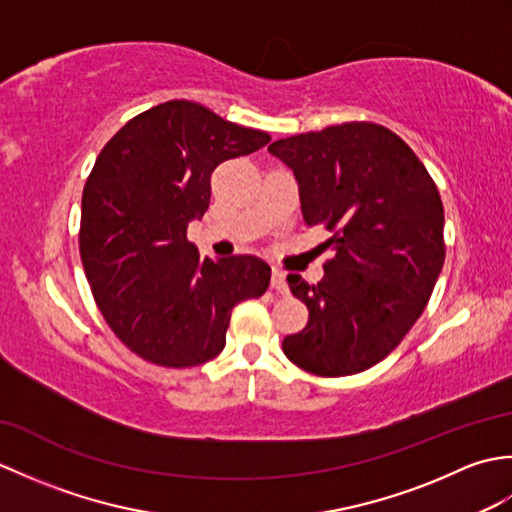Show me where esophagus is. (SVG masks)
<instances>
[{
	"label": "esophagus",
	"mask_w": 512,
	"mask_h": 512,
	"mask_svg": "<svg viewBox=\"0 0 512 512\" xmlns=\"http://www.w3.org/2000/svg\"><path fill=\"white\" fill-rule=\"evenodd\" d=\"M270 288L281 292V295H286L288 284H286V273H284V270H279V268L273 270V277H270Z\"/></svg>",
	"instance_id": "esophagus-1"
}]
</instances>
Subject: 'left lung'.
I'll use <instances>...</instances> for the list:
<instances>
[{
	"label": "left lung",
	"instance_id": "obj_1",
	"mask_svg": "<svg viewBox=\"0 0 512 512\" xmlns=\"http://www.w3.org/2000/svg\"><path fill=\"white\" fill-rule=\"evenodd\" d=\"M295 171L303 220L323 226L334 255L319 284L288 277L308 325L281 343L323 378L352 376L396 350L420 319L447 255L436 182L391 129L352 121L275 140Z\"/></svg>",
	"mask_w": 512,
	"mask_h": 512
}]
</instances>
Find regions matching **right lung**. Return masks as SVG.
I'll list each match as a JSON object with an SVG mask.
<instances>
[{
	"mask_svg": "<svg viewBox=\"0 0 512 512\" xmlns=\"http://www.w3.org/2000/svg\"><path fill=\"white\" fill-rule=\"evenodd\" d=\"M268 143L198 103L167 101L127 121L96 158L81 200V262L103 319L147 363L211 361L231 310L268 290L259 257L213 262L187 242V224L209 209L213 169Z\"/></svg>",
	"mask_w": 512,
	"mask_h": 512,
	"instance_id": "obj_1",
	"label": "right lung"
}]
</instances>
